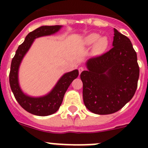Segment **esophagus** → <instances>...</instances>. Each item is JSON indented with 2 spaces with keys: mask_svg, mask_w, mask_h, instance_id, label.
Segmentation results:
<instances>
[{
  "mask_svg": "<svg viewBox=\"0 0 148 148\" xmlns=\"http://www.w3.org/2000/svg\"><path fill=\"white\" fill-rule=\"evenodd\" d=\"M84 70V68L82 67V66H81V67L78 68V72H79V74H81V73H82V72H83Z\"/></svg>",
  "mask_w": 148,
  "mask_h": 148,
  "instance_id": "34e87169",
  "label": "esophagus"
}]
</instances>
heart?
Returning a JSON list of instances; mask_svg holds the SVG:
<instances>
[{
	"instance_id": "b5f03b06",
	"label": "heart",
	"mask_w": 148,
	"mask_h": 148,
	"mask_svg": "<svg viewBox=\"0 0 148 148\" xmlns=\"http://www.w3.org/2000/svg\"><path fill=\"white\" fill-rule=\"evenodd\" d=\"M100 35L98 33H90L87 35V36L84 38L83 40H82V45L83 47H90V46L93 45L95 43V47L97 49H101L104 48L108 44L107 39L104 37L100 38Z\"/></svg>"
}]
</instances>
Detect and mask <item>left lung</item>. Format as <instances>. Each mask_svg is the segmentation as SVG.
Returning a JSON list of instances; mask_svg holds the SVG:
<instances>
[{"instance_id": "obj_1", "label": "left lung", "mask_w": 148, "mask_h": 148, "mask_svg": "<svg viewBox=\"0 0 148 148\" xmlns=\"http://www.w3.org/2000/svg\"><path fill=\"white\" fill-rule=\"evenodd\" d=\"M113 48L86 61L81 73L83 100L92 113H116L131 100L137 88L139 67L130 40L113 29Z\"/></svg>"}]
</instances>
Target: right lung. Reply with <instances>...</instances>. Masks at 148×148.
<instances>
[{
    "label": "right lung",
    "instance_id": "right-lung-1",
    "mask_svg": "<svg viewBox=\"0 0 148 148\" xmlns=\"http://www.w3.org/2000/svg\"><path fill=\"white\" fill-rule=\"evenodd\" d=\"M62 26H42L29 32L23 44L18 47L12 60L10 73V84L18 104L29 113L35 116H46L55 113L59 109L66 90L74 79L78 77V70L64 73L48 93L41 96H31L22 90L19 84L18 73L21 64L34 40L38 38L49 36L58 32Z\"/></svg>",
    "mask_w": 148,
    "mask_h": 148
}]
</instances>
